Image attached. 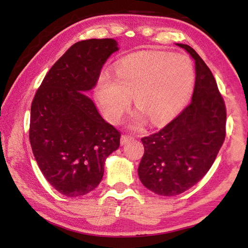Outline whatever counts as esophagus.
<instances>
[{
	"label": "esophagus",
	"instance_id": "obj_1",
	"mask_svg": "<svg viewBox=\"0 0 248 248\" xmlns=\"http://www.w3.org/2000/svg\"><path fill=\"white\" fill-rule=\"evenodd\" d=\"M133 139V138L131 137V136H123L121 137V139H120V143H121V145H124V144H127L128 142H130Z\"/></svg>",
	"mask_w": 248,
	"mask_h": 248
}]
</instances>
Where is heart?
<instances>
[{
	"label": "heart",
	"instance_id": "heart-1",
	"mask_svg": "<svg viewBox=\"0 0 248 248\" xmlns=\"http://www.w3.org/2000/svg\"><path fill=\"white\" fill-rule=\"evenodd\" d=\"M194 84V65L186 56L141 52L119 61L115 74L104 70L97 78L95 96L105 117L117 124L134 95L139 107L131 118V127L139 129L148 118L155 125L174 118L189 100Z\"/></svg>",
	"mask_w": 248,
	"mask_h": 248
}]
</instances>
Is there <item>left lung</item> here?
Segmentation results:
<instances>
[{"label": "left lung", "instance_id": "left-lung-1", "mask_svg": "<svg viewBox=\"0 0 248 248\" xmlns=\"http://www.w3.org/2000/svg\"><path fill=\"white\" fill-rule=\"evenodd\" d=\"M195 61L194 94L188 106L158 132L142 138L138 174L149 190L177 196L208 173L225 139L226 111L211 71L190 46L176 44Z\"/></svg>", "mask_w": 248, "mask_h": 248}]
</instances>
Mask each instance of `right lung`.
Instances as JSON below:
<instances>
[{"mask_svg":"<svg viewBox=\"0 0 248 248\" xmlns=\"http://www.w3.org/2000/svg\"><path fill=\"white\" fill-rule=\"evenodd\" d=\"M118 50L114 39L71 46L49 70L31 103L33 156L49 184L66 197L95 189L106 158L120 145V132L84 94L96 86L105 62Z\"/></svg>","mask_w":248,"mask_h":248,"instance_id":"right-lung-1","label":"right lung"}]
</instances>
